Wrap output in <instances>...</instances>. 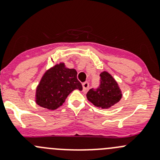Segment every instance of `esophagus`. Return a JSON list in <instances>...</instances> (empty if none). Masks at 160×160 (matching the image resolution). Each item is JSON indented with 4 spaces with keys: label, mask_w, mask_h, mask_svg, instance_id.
<instances>
[{
    "label": "esophagus",
    "mask_w": 160,
    "mask_h": 160,
    "mask_svg": "<svg viewBox=\"0 0 160 160\" xmlns=\"http://www.w3.org/2000/svg\"><path fill=\"white\" fill-rule=\"evenodd\" d=\"M82 85H83V91H87V90L89 89V83L88 82H84V83H82Z\"/></svg>",
    "instance_id": "esophagus-1"
}]
</instances>
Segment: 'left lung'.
Here are the masks:
<instances>
[{
  "label": "left lung",
  "instance_id": "left-lung-1",
  "mask_svg": "<svg viewBox=\"0 0 160 160\" xmlns=\"http://www.w3.org/2000/svg\"><path fill=\"white\" fill-rule=\"evenodd\" d=\"M100 77L99 88L96 90L90 89L87 93V98L96 107L103 109L110 108L122 99V90L118 83L108 72L103 71Z\"/></svg>",
  "mask_w": 160,
  "mask_h": 160
}]
</instances>
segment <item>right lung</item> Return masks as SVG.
Returning a JSON list of instances; mask_svg holds the SVG:
<instances>
[{
    "mask_svg": "<svg viewBox=\"0 0 160 160\" xmlns=\"http://www.w3.org/2000/svg\"><path fill=\"white\" fill-rule=\"evenodd\" d=\"M77 75V70L66 67L64 62L46 70L36 88V104L49 110L62 106L72 90H83Z\"/></svg>",
    "mask_w": 160,
    "mask_h": 160,
    "instance_id": "add662e5",
    "label": "right lung"
}]
</instances>
